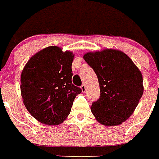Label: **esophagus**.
<instances>
[{"instance_id":"1","label":"esophagus","mask_w":159,"mask_h":159,"mask_svg":"<svg viewBox=\"0 0 159 159\" xmlns=\"http://www.w3.org/2000/svg\"><path fill=\"white\" fill-rule=\"evenodd\" d=\"M81 92L82 93H84V92H85V90H86V86H85V85H82L81 86Z\"/></svg>"}]
</instances>
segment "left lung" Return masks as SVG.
Returning <instances> with one entry per match:
<instances>
[{
  "label": "left lung",
  "instance_id": "1",
  "mask_svg": "<svg viewBox=\"0 0 159 159\" xmlns=\"http://www.w3.org/2000/svg\"><path fill=\"white\" fill-rule=\"evenodd\" d=\"M84 60L94 70L100 98L92 104V114L99 123L114 126L132 115L143 96V75L133 61L118 49L89 52Z\"/></svg>",
  "mask_w": 159,
  "mask_h": 159
}]
</instances>
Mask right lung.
<instances>
[{
    "mask_svg": "<svg viewBox=\"0 0 159 159\" xmlns=\"http://www.w3.org/2000/svg\"><path fill=\"white\" fill-rule=\"evenodd\" d=\"M74 54L58 46H49L30 57L20 75V93L25 106L42 124L62 123L81 92L72 84Z\"/></svg>",
    "mask_w": 159,
    "mask_h": 159,
    "instance_id": "obj_1",
    "label": "right lung"
}]
</instances>
